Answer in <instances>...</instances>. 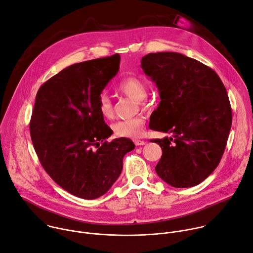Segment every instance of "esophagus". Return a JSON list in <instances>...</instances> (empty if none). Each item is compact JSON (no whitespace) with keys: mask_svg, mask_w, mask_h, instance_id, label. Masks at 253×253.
<instances>
[{"mask_svg":"<svg viewBox=\"0 0 253 253\" xmlns=\"http://www.w3.org/2000/svg\"><path fill=\"white\" fill-rule=\"evenodd\" d=\"M134 143H135V145H136V146H143V145H145V144H146V142H145V141H143V140H139V139H134Z\"/></svg>","mask_w":253,"mask_h":253,"instance_id":"obj_1","label":"esophagus"}]
</instances>
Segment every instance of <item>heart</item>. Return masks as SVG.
Listing matches in <instances>:
<instances>
[{"label": "heart", "instance_id": "1", "mask_svg": "<svg viewBox=\"0 0 253 253\" xmlns=\"http://www.w3.org/2000/svg\"><path fill=\"white\" fill-rule=\"evenodd\" d=\"M118 90L124 95L136 100L142 101L147 96L146 83L135 76H129L122 79L118 86ZM98 109L104 118H111L113 115V108L111 100L107 94L102 93L98 98ZM145 119L143 116H136L129 119L119 120L113 124L112 128L114 134L118 137H140L143 134Z\"/></svg>", "mask_w": 253, "mask_h": 253}]
</instances>
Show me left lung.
I'll use <instances>...</instances> for the list:
<instances>
[{
	"label": "left lung",
	"instance_id": "obj_1",
	"mask_svg": "<svg viewBox=\"0 0 253 253\" xmlns=\"http://www.w3.org/2000/svg\"><path fill=\"white\" fill-rule=\"evenodd\" d=\"M141 67L161 98L151 129L173 135L151 140L163 152L156 173L175 188L197 186L219 164L230 131L232 113L223 83L211 68L179 52L149 53Z\"/></svg>",
	"mask_w": 253,
	"mask_h": 253
}]
</instances>
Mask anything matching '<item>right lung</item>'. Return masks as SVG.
<instances>
[{"label": "right lung", "instance_id": "obj_1", "mask_svg": "<svg viewBox=\"0 0 253 253\" xmlns=\"http://www.w3.org/2000/svg\"><path fill=\"white\" fill-rule=\"evenodd\" d=\"M118 53L72 64L40 87L30 122L32 141L45 172L71 195L94 200L108 192L135 148L130 139L108 143L112 130L98 98L117 74Z\"/></svg>", "mask_w": 253, "mask_h": 253}]
</instances>
